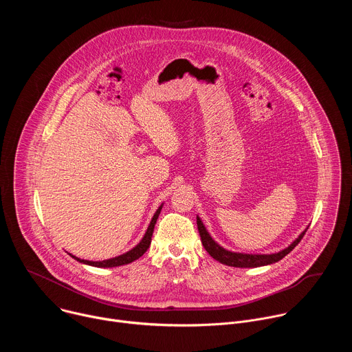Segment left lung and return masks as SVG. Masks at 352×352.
Wrapping results in <instances>:
<instances>
[{
  "label": "left lung",
  "instance_id": "1",
  "mask_svg": "<svg viewBox=\"0 0 352 352\" xmlns=\"http://www.w3.org/2000/svg\"><path fill=\"white\" fill-rule=\"evenodd\" d=\"M196 224H197V230H199V235L200 239H202V243L205 246V249L209 252V255L216 259L217 262L227 265V266H232V267H261V266H267V265H273L278 261H281L284 256H287L291 250L299 243V241L304 238L308 227L298 235L296 239H294L287 248H284L280 252L276 254H241V252H231V250L223 248L221 245H219L212 235L208 232L204 221L200 220L199 216H196Z\"/></svg>",
  "mask_w": 352,
  "mask_h": 352
}]
</instances>
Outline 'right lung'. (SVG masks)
Here are the masks:
<instances>
[{
  "label": "right lung",
  "instance_id": "add662e5",
  "mask_svg": "<svg viewBox=\"0 0 352 352\" xmlns=\"http://www.w3.org/2000/svg\"><path fill=\"white\" fill-rule=\"evenodd\" d=\"M163 205H164V204H162V205L159 206V209L156 210V213H155V216L152 217V221H150V224H148V227H147V230H146L143 238L140 239V242H139L136 246H133L131 250H128V252H125V254H122V255H120V256L107 259V261H98V262L85 261V259H79V258H76V256H74V255H71V254H69V255H71L75 261H78V262H80V263H83V265L93 266V267H117V266H124V265L132 263L133 261L139 259V258L146 252V250L148 249L150 242H152V235H153V231H155V226H156V221H157V219H159V214H160V212H162V209H163Z\"/></svg>",
  "mask_w": 352,
  "mask_h": 352
}]
</instances>
